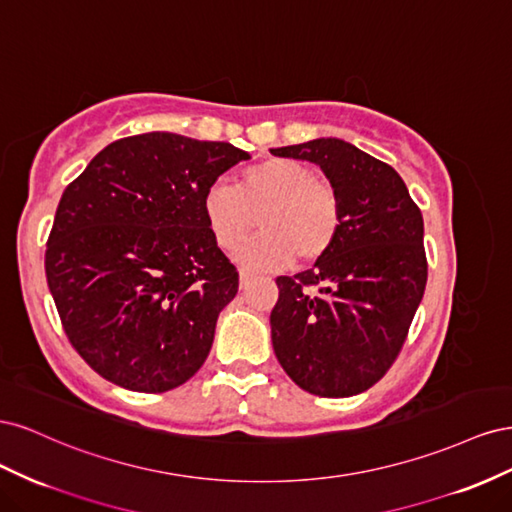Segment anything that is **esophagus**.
<instances>
[{"label": "esophagus", "instance_id": "esophagus-1", "mask_svg": "<svg viewBox=\"0 0 512 512\" xmlns=\"http://www.w3.org/2000/svg\"><path fill=\"white\" fill-rule=\"evenodd\" d=\"M254 280V273L247 271V269H241L239 271V282H241V288H247V284H250Z\"/></svg>", "mask_w": 512, "mask_h": 512}]
</instances>
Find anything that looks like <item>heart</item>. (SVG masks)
I'll use <instances>...</instances> for the list:
<instances>
[{"mask_svg": "<svg viewBox=\"0 0 512 512\" xmlns=\"http://www.w3.org/2000/svg\"><path fill=\"white\" fill-rule=\"evenodd\" d=\"M215 245L232 252L254 228L260 235L239 247L247 267L282 269L297 258L301 265L327 256L344 226V203L337 188L318 177L303 160L271 158L243 168L235 188L209 183L200 200Z\"/></svg>", "mask_w": 512, "mask_h": 512, "instance_id": "1", "label": "heart"}]
</instances>
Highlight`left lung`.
I'll return each instance as SVG.
<instances>
[{"label":"left lung","mask_w":512,"mask_h":512,"mask_svg":"<svg viewBox=\"0 0 512 512\" xmlns=\"http://www.w3.org/2000/svg\"><path fill=\"white\" fill-rule=\"evenodd\" d=\"M271 151L318 164L344 203L333 250L314 269L275 280V356L307 393H363L395 363L423 299L421 209L393 166L339 138Z\"/></svg>","instance_id":"1"}]
</instances>
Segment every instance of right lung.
Here are the masks:
<instances>
[{
  "mask_svg": "<svg viewBox=\"0 0 512 512\" xmlns=\"http://www.w3.org/2000/svg\"><path fill=\"white\" fill-rule=\"evenodd\" d=\"M250 153L149 132L102 149L61 194L44 271L72 348L123 389L164 393L205 363L239 273L200 200Z\"/></svg>",
  "mask_w": 512,
  "mask_h": 512,
  "instance_id": "1",
  "label": "right lung"
}]
</instances>
